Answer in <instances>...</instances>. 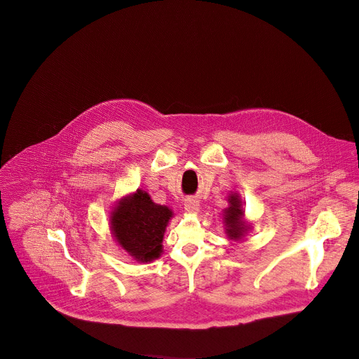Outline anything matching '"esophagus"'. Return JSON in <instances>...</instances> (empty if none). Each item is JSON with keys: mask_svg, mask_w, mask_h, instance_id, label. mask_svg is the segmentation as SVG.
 <instances>
[{"mask_svg": "<svg viewBox=\"0 0 359 359\" xmlns=\"http://www.w3.org/2000/svg\"><path fill=\"white\" fill-rule=\"evenodd\" d=\"M184 207L188 213H198L200 210V203L194 198H187L184 203Z\"/></svg>", "mask_w": 359, "mask_h": 359, "instance_id": "1", "label": "esophagus"}]
</instances>
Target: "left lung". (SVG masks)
Masks as SVG:
<instances>
[{
	"label": "left lung",
	"instance_id": "left-lung-1",
	"mask_svg": "<svg viewBox=\"0 0 359 359\" xmlns=\"http://www.w3.org/2000/svg\"><path fill=\"white\" fill-rule=\"evenodd\" d=\"M230 207L224 210V223H226V233L230 239H241L245 233L248 226L242 220L243 210L241 207V201L238 196H230Z\"/></svg>",
	"mask_w": 359,
	"mask_h": 359
}]
</instances>
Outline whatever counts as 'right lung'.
<instances>
[{"label": "right lung", "instance_id": "add662e5", "mask_svg": "<svg viewBox=\"0 0 359 359\" xmlns=\"http://www.w3.org/2000/svg\"><path fill=\"white\" fill-rule=\"evenodd\" d=\"M172 212L155 204L142 189L123 198L111 213V230L118 245L140 262L159 258L162 239Z\"/></svg>", "mask_w": 359, "mask_h": 359}]
</instances>
